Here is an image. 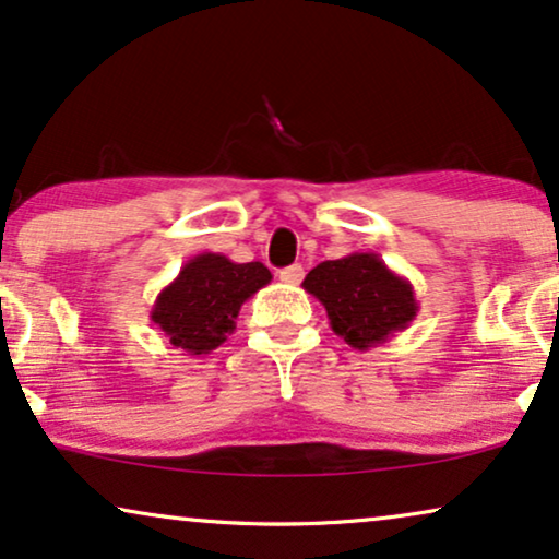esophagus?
I'll return each mask as SVG.
<instances>
[{"label":"esophagus","instance_id":"esophagus-1","mask_svg":"<svg viewBox=\"0 0 559 559\" xmlns=\"http://www.w3.org/2000/svg\"><path fill=\"white\" fill-rule=\"evenodd\" d=\"M302 274H306V272H302V266L293 264V266H287V270L280 272V280L285 282V285H300Z\"/></svg>","mask_w":559,"mask_h":559}]
</instances>
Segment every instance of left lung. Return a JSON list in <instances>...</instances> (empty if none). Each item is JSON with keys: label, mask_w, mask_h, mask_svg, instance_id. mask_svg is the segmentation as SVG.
I'll list each match as a JSON object with an SVG mask.
<instances>
[{"label": "left lung", "mask_w": 559, "mask_h": 559, "mask_svg": "<svg viewBox=\"0 0 559 559\" xmlns=\"http://www.w3.org/2000/svg\"><path fill=\"white\" fill-rule=\"evenodd\" d=\"M302 287L325 308L333 333L359 352L385 344L397 331L408 329L418 313L411 282L390 270L374 251L321 262L308 272Z\"/></svg>", "instance_id": "left-lung-1"}]
</instances>
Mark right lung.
Returning a JSON list of instances; mask_svg holds the SVG:
<instances>
[{"label": "right lung", "mask_w": 559, "mask_h": 559, "mask_svg": "<svg viewBox=\"0 0 559 559\" xmlns=\"http://www.w3.org/2000/svg\"><path fill=\"white\" fill-rule=\"evenodd\" d=\"M270 282L272 272L262 262L236 264L223 253L202 251L156 295L151 321L174 349L205 357L236 331L243 302Z\"/></svg>", "instance_id": "add662e5"}]
</instances>
